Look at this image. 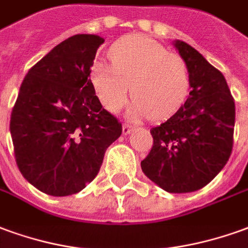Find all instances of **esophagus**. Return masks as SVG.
<instances>
[{
  "instance_id": "obj_1",
  "label": "esophagus",
  "mask_w": 248,
  "mask_h": 248,
  "mask_svg": "<svg viewBox=\"0 0 248 248\" xmlns=\"http://www.w3.org/2000/svg\"><path fill=\"white\" fill-rule=\"evenodd\" d=\"M133 131V126L129 124H124V126H122V133H124V136H127V134H130Z\"/></svg>"
}]
</instances>
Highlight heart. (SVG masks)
I'll use <instances>...</instances> for the list:
<instances>
[{
  "label": "heart",
  "mask_w": 248,
  "mask_h": 248,
  "mask_svg": "<svg viewBox=\"0 0 248 248\" xmlns=\"http://www.w3.org/2000/svg\"><path fill=\"white\" fill-rule=\"evenodd\" d=\"M111 64L96 60L91 65V83L100 102L110 111H118L130 94L134 98L129 115L154 119L176 111L189 88V70L177 53L168 52L146 36L119 40L108 52Z\"/></svg>",
  "instance_id": "obj_1"
}]
</instances>
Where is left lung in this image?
Masks as SVG:
<instances>
[{
    "label": "left lung",
    "mask_w": 248,
    "mask_h": 248,
    "mask_svg": "<svg viewBox=\"0 0 248 248\" xmlns=\"http://www.w3.org/2000/svg\"><path fill=\"white\" fill-rule=\"evenodd\" d=\"M176 49L189 70L190 93L166 122L150 130L153 148L142 172L169 193L202 189L231 155L235 102L220 71L181 40Z\"/></svg>",
    "instance_id": "8db88e82"
}]
</instances>
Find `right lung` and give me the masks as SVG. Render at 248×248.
Segmentation results:
<instances>
[{
    "instance_id": "add662e5",
    "label": "right lung",
    "mask_w": 248,
    "mask_h": 248,
    "mask_svg": "<svg viewBox=\"0 0 248 248\" xmlns=\"http://www.w3.org/2000/svg\"><path fill=\"white\" fill-rule=\"evenodd\" d=\"M103 43L98 34L64 40L28 71L20 87L10 117L16 162L28 183L46 195L84 189L122 134L90 79Z\"/></svg>"
}]
</instances>
